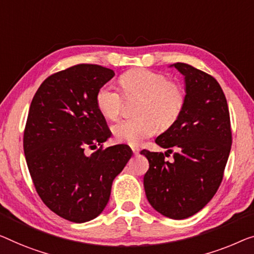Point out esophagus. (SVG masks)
Returning <instances> with one entry per match:
<instances>
[{"instance_id":"esophagus-1","label":"esophagus","mask_w":254,"mask_h":254,"mask_svg":"<svg viewBox=\"0 0 254 254\" xmlns=\"http://www.w3.org/2000/svg\"><path fill=\"white\" fill-rule=\"evenodd\" d=\"M132 151H133L134 155H138L139 154V149L138 148H134V147H132Z\"/></svg>"}]
</instances>
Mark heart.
<instances>
[{
    "mask_svg": "<svg viewBox=\"0 0 254 254\" xmlns=\"http://www.w3.org/2000/svg\"><path fill=\"white\" fill-rule=\"evenodd\" d=\"M127 94L142 97L139 105L140 116L121 120L113 126V133L119 141L137 146L143 139L153 135L157 127H168L179 117L186 94L183 86L169 82L166 75L149 69H133L120 77ZM97 107L109 120L120 116L123 97L119 90L106 84L98 90Z\"/></svg>",
    "mask_w": 254,
    "mask_h": 254,
    "instance_id": "b5f03b06",
    "label": "heart"
}]
</instances>
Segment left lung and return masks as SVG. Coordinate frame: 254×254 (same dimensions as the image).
<instances>
[{"mask_svg":"<svg viewBox=\"0 0 254 254\" xmlns=\"http://www.w3.org/2000/svg\"><path fill=\"white\" fill-rule=\"evenodd\" d=\"M184 75L186 100L183 111L155 142L174 152L141 150L149 162L143 177L147 199L158 213L183 220L197 213L217 192L232 147L228 105L217 79L190 65L177 63Z\"/></svg>","mask_w":254,"mask_h":254,"instance_id":"1","label":"left lung"}]
</instances>
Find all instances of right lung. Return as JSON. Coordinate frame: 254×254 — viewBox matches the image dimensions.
Masks as SVG:
<instances>
[{"label": "right lung", "instance_id": "right-lung-1", "mask_svg": "<svg viewBox=\"0 0 254 254\" xmlns=\"http://www.w3.org/2000/svg\"><path fill=\"white\" fill-rule=\"evenodd\" d=\"M115 76L109 68L82 64L49 76L30 104L24 153L37 194L51 211L71 222L97 218L112 184L132 156L127 145L96 149L111 138L96 97Z\"/></svg>", "mask_w": 254, "mask_h": 254}]
</instances>
